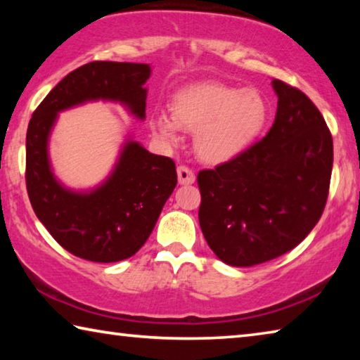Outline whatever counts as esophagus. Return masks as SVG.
<instances>
[{"label":"esophagus","mask_w":360,"mask_h":360,"mask_svg":"<svg viewBox=\"0 0 360 360\" xmlns=\"http://www.w3.org/2000/svg\"><path fill=\"white\" fill-rule=\"evenodd\" d=\"M178 179H179V184H193L195 174L191 168L181 165L178 167Z\"/></svg>","instance_id":"34e87169"}]
</instances>
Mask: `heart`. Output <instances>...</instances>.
<instances>
[{
	"label": "heart",
	"instance_id": "heart-1",
	"mask_svg": "<svg viewBox=\"0 0 360 360\" xmlns=\"http://www.w3.org/2000/svg\"><path fill=\"white\" fill-rule=\"evenodd\" d=\"M172 115L155 114L150 130L168 146L181 143L182 130L195 133V149L208 163L229 162L248 149L264 129L268 106L254 89H235L221 82H198L178 90Z\"/></svg>",
	"mask_w": 360,
	"mask_h": 360
}]
</instances>
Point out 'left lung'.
Here are the masks:
<instances>
[{"label": "left lung", "instance_id": "obj_1", "mask_svg": "<svg viewBox=\"0 0 360 360\" xmlns=\"http://www.w3.org/2000/svg\"><path fill=\"white\" fill-rule=\"evenodd\" d=\"M278 109L270 131L231 160L202 169L198 221L208 246L231 266L289 252L326 208L333 165L330 130L314 103L273 79Z\"/></svg>", "mask_w": 360, "mask_h": 360}]
</instances>
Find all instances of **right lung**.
Wrapping results in <instances>:
<instances>
[{
	"instance_id": "obj_1",
	"label": "right lung",
	"mask_w": 360,
	"mask_h": 360,
	"mask_svg": "<svg viewBox=\"0 0 360 360\" xmlns=\"http://www.w3.org/2000/svg\"><path fill=\"white\" fill-rule=\"evenodd\" d=\"M146 63L92 62L71 71L36 108L27 130V191L42 225L66 251L90 262L131 257L149 238L178 174L169 157L155 155L131 139L109 178L94 191L63 187L49 162V136L57 114L85 101H119L146 117Z\"/></svg>"
}]
</instances>
